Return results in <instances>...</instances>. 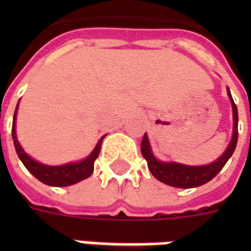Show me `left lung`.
<instances>
[{"instance_id":"left-lung-1","label":"left lung","mask_w":251,"mask_h":251,"mask_svg":"<svg viewBox=\"0 0 251 251\" xmlns=\"http://www.w3.org/2000/svg\"><path fill=\"white\" fill-rule=\"evenodd\" d=\"M226 92H228L229 100L232 102V110H233V134H232L229 145L223 152V155H220L216 160L207 165H185L175 163V161H160L153 156L149 137H147V134H145L143 139H142L141 151L143 157L147 160L150 172L152 173L155 178L165 185H169V186L179 187V189H191V187L202 186L211 181L219 172L222 171L223 167L226 164V161L233 155L238 139L237 106L232 99L229 88H226Z\"/></svg>"}]
</instances>
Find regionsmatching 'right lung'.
I'll use <instances>...</instances> for the list:
<instances>
[{"instance_id": "1", "label": "right lung", "mask_w": 251, "mask_h": 251, "mask_svg": "<svg viewBox=\"0 0 251 251\" xmlns=\"http://www.w3.org/2000/svg\"><path fill=\"white\" fill-rule=\"evenodd\" d=\"M19 105V102H18ZM18 105L14 112V118H13V129H11V135H13L14 146H15V151H17L18 156L21 159L28 172L32 176H35L39 181H41L45 185L49 186H57V187H64V186H70L74 183L79 182L82 179L88 178L92 172H94V163L98 159L100 149H101V142L105 138L101 137L99 139L98 145L95 146V149L92 150V152L80 161H75V163H69V164L64 165H47L41 164L39 161L33 160L32 157L25 153L21 143L18 142L17 133H15V121H17V112H18Z\"/></svg>"}]
</instances>
